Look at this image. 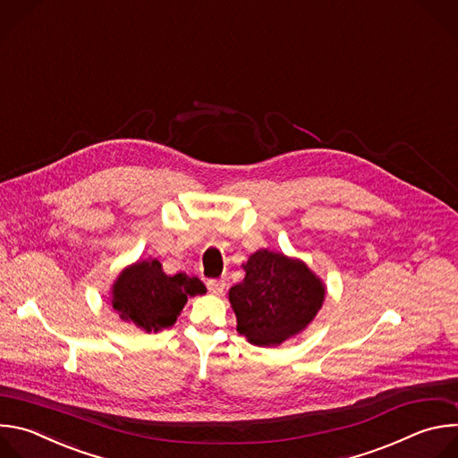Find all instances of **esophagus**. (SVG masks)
Returning <instances> with one entry per match:
<instances>
[{"label":"esophagus","mask_w":458,"mask_h":458,"mask_svg":"<svg viewBox=\"0 0 458 458\" xmlns=\"http://www.w3.org/2000/svg\"><path fill=\"white\" fill-rule=\"evenodd\" d=\"M225 281L223 279H208L207 281V288H208V292H212V293H223L225 292Z\"/></svg>","instance_id":"1"}]
</instances>
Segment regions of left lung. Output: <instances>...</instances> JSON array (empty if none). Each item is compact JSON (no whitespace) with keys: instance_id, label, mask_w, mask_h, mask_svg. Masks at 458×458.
I'll use <instances>...</instances> for the list:
<instances>
[{"instance_id":"1","label":"left lung","mask_w":458,"mask_h":458,"mask_svg":"<svg viewBox=\"0 0 458 458\" xmlns=\"http://www.w3.org/2000/svg\"><path fill=\"white\" fill-rule=\"evenodd\" d=\"M242 268L246 277L228 297L237 332L255 346L281 344L304 330L322 306V283L299 260L259 250Z\"/></svg>"}]
</instances>
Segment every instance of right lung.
Segmentation results:
<instances>
[{"mask_svg":"<svg viewBox=\"0 0 458 458\" xmlns=\"http://www.w3.org/2000/svg\"><path fill=\"white\" fill-rule=\"evenodd\" d=\"M205 284L182 272L166 276L157 259L126 268L114 284V310L145 332L168 328L184 308L188 297L203 295Z\"/></svg>","mask_w":458,"mask_h":458,"instance_id":"right-lung-1","label":"right lung"}]
</instances>
